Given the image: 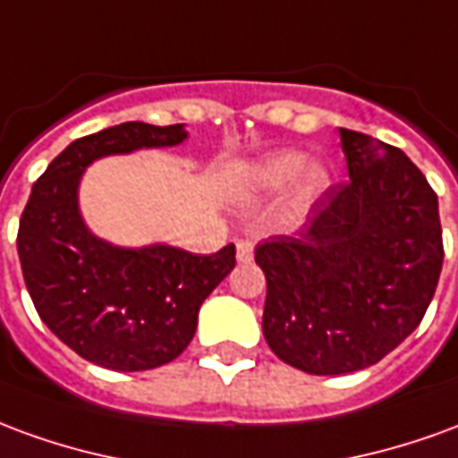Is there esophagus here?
Returning a JSON list of instances; mask_svg holds the SVG:
<instances>
[{
	"mask_svg": "<svg viewBox=\"0 0 458 458\" xmlns=\"http://www.w3.org/2000/svg\"><path fill=\"white\" fill-rule=\"evenodd\" d=\"M235 248H238V259H240V262H248V259L252 258V240L240 238L238 242H235Z\"/></svg>",
	"mask_w": 458,
	"mask_h": 458,
	"instance_id": "esophagus-1",
	"label": "esophagus"
}]
</instances>
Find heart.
<instances>
[{
  "mask_svg": "<svg viewBox=\"0 0 458 458\" xmlns=\"http://www.w3.org/2000/svg\"><path fill=\"white\" fill-rule=\"evenodd\" d=\"M307 169V159L297 154V151H284L267 159L258 169V186L262 191H282L287 189L292 181H297ZM324 174L318 169H309L304 174V183H301V193L311 196L324 186Z\"/></svg>",
  "mask_w": 458,
  "mask_h": 458,
  "instance_id": "b5f03b06",
  "label": "heart"
}]
</instances>
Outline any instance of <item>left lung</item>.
Instances as JSON below:
<instances>
[{"label":"left lung","instance_id":"left-lung-1","mask_svg":"<svg viewBox=\"0 0 458 458\" xmlns=\"http://www.w3.org/2000/svg\"><path fill=\"white\" fill-rule=\"evenodd\" d=\"M351 179L317 216L255 248L267 279L262 331L284 363L344 375L420 327L444 262L437 193L403 151L341 130Z\"/></svg>","mask_w":458,"mask_h":458}]
</instances>
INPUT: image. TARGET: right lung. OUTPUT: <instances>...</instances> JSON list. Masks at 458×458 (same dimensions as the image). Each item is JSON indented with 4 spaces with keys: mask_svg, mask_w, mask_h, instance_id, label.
<instances>
[{
    "mask_svg": "<svg viewBox=\"0 0 458 458\" xmlns=\"http://www.w3.org/2000/svg\"><path fill=\"white\" fill-rule=\"evenodd\" d=\"M183 137V124L122 122L75 140L38 176L19 220L16 248L41 321L81 358L110 370H151L179 358L203 299L235 267V245L213 255L113 248L93 238L78 213V181L90 161Z\"/></svg>",
    "mask_w": 458,
    "mask_h": 458,
    "instance_id": "add662e5",
    "label": "right lung"
}]
</instances>
